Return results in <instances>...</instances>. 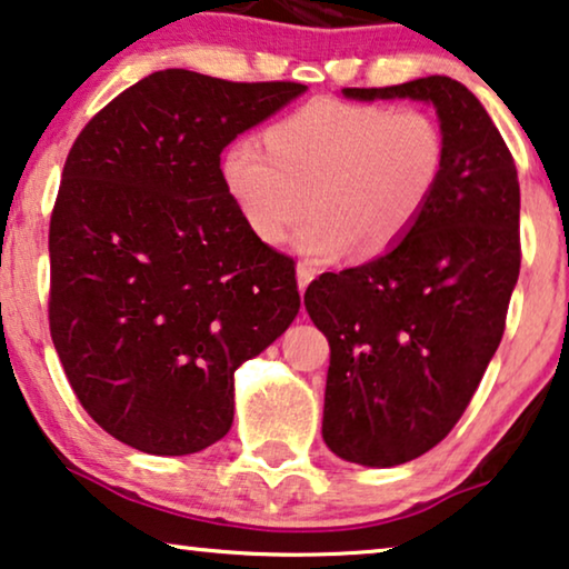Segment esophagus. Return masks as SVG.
<instances>
[{
  "mask_svg": "<svg viewBox=\"0 0 569 569\" xmlns=\"http://www.w3.org/2000/svg\"><path fill=\"white\" fill-rule=\"evenodd\" d=\"M313 277H316V271L308 267V263H298V287H300V292H306V287L313 282Z\"/></svg>",
  "mask_w": 569,
  "mask_h": 569,
  "instance_id": "esophagus-1",
  "label": "esophagus"
}]
</instances>
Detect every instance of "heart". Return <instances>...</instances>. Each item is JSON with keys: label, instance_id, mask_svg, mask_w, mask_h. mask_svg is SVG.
<instances>
[{"label": "heart", "instance_id": "b5f03b06", "mask_svg": "<svg viewBox=\"0 0 569 569\" xmlns=\"http://www.w3.org/2000/svg\"><path fill=\"white\" fill-rule=\"evenodd\" d=\"M446 131L422 108L316 98L271 123L267 147L240 137L220 173L261 243L279 246L306 212L295 248L310 261L376 259L419 222L446 173Z\"/></svg>", "mask_w": 569, "mask_h": 569}]
</instances>
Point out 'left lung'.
<instances>
[{
    "label": "left lung",
    "mask_w": 569,
    "mask_h": 569,
    "mask_svg": "<svg viewBox=\"0 0 569 569\" xmlns=\"http://www.w3.org/2000/svg\"><path fill=\"white\" fill-rule=\"evenodd\" d=\"M341 92L432 103L448 142L442 181L407 238L306 290L331 347L326 446L388 469L453 430L500 347L520 271V186L508 144L466 84L432 74Z\"/></svg>",
    "instance_id": "left-lung-1"
}]
</instances>
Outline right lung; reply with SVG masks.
Listing matches in <instances>:
<instances>
[{
    "instance_id": "add662e5",
    "label": "right lung",
    "mask_w": 569,
    "mask_h": 569,
    "mask_svg": "<svg viewBox=\"0 0 569 569\" xmlns=\"http://www.w3.org/2000/svg\"><path fill=\"white\" fill-rule=\"evenodd\" d=\"M302 92L166 69L92 116L67 154L51 339L84 411L142 453L224 438L232 376L298 316L295 261L248 230L220 154Z\"/></svg>"
}]
</instances>
